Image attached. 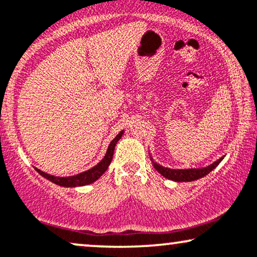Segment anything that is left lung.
Segmentation results:
<instances>
[{
    "label": "left lung",
    "mask_w": 257,
    "mask_h": 257,
    "mask_svg": "<svg viewBox=\"0 0 257 257\" xmlns=\"http://www.w3.org/2000/svg\"><path fill=\"white\" fill-rule=\"evenodd\" d=\"M151 160H152V158H151ZM222 158L218 159L217 162H214L209 166H206V168H202V169H185V170H174L169 168H163L162 165L154 163L153 160L152 163H153L154 169H156L159 174H162L165 178H169L171 179V181H176V182H191L203 177V176L208 175L213 169L217 168Z\"/></svg>",
    "instance_id": "1"
}]
</instances>
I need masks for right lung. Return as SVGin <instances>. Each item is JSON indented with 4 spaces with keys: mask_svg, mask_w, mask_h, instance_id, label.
Returning <instances> with one entry per match:
<instances>
[{
    "mask_svg": "<svg viewBox=\"0 0 257 257\" xmlns=\"http://www.w3.org/2000/svg\"><path fill=\"white\" fill-rule=\"evenodd\" d=\"M122 135H123V132H120L119 134L110 142L109 148H107L106 154H105L103 160H101L100 163H98L97 165L93 166L92 169L87 170V171L81 172V174L75 175V176H69V177H55V176L45 174V172L40 171L38 169H36L37 172H38L39 175H42L44 178L51 181L52 183L62 185V187H81V185H87V184L93 183V182L97 181V179L100 177L105 171H106L107 168H109L111 160H112V157H113V150H115L116 144L118 142Z\"/></svg>",
    "mask_w": 257,
    "mask_h": 257,
    "instance_id": "right-lung-1",
    "label": "right lung"
}]
</instances>
